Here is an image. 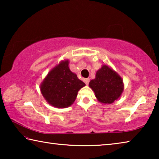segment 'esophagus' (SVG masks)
I'll return each mask as SVG.
<instances>
[{
	"mask_svg": "<svg viewBox=\"0 0 159 159\" xmlns=\"http://www.w3.org/2000/svg\"><path fill=\"white\" fill-rule=\"evenodd\" d=\"M84 81H85L86 85H88V83H89V82H90V79H84Z\"/></svg>",
	"mask_w": 159,
	"mask_h": 159,
	"instance_id": "1",
	"label": "esophagus"
}]
</instances>
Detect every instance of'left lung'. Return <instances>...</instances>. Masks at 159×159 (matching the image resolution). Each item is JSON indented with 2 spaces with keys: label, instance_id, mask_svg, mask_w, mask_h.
<instances>
[{
  "label": "left lung",
  "instance_id": "1",
  "mask_svg": "<svg viewBox=\"0 0 159 159\" xmlns=\"http://www.w3.org/2000/svg\"><path fill=\"white\" fill-rule=\"evenodd\" d=\"M96 98L102 104H111L121 96L124 90L122 78L111 67L103 64L89 83Z\"/></svg>",
  "mask_w": 159,
  "mask_h": 159
}]
</instances>
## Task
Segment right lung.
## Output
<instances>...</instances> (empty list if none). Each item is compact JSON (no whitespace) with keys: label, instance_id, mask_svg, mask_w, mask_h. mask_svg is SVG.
<instances>
[{"label":"right lung","instance_id":"right-lung-1","mask_svg":"<svg viewBox=\"0 0 159 159\" xmlns=\"http://www.w3.org/2000/svg\"><path fill=\"white\" fill-rule=\"evenodd\" d=\"M68 60L61 61L48 74L40 85L45 100L56 108H66L73 104L80 88L85 84L71 71Z\"/></svg>","mask_w":159,"mask_h":159}]
</instances>
